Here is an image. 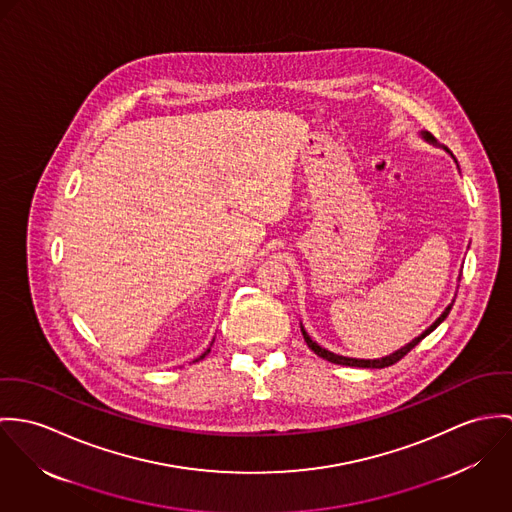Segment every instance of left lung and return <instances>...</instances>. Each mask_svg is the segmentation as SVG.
Instances as JSON below:
<instances>
[{
	"mask_svg": "<svg viewBox=\"0 0 512 512\" xmlns=\"http://www.w3.org/2000/svg\"><path fill=\"white\" fill-rule=\"evenodd\" d=\"M420 137L426 141V143H432V145H438V141L428 133V131H420ZM446 149V147H444ZM448 151V149H446ZM450 153V151H448ZM452 155V153H450ZM454 157V155H452ZM455 161V159H454ZM457 163V161H455ZM459 169V167H457ZM459 279H461V273H459V277H457V283H459ZM455 300H452V304H448L446 306V310L438 316V320L430 326V328H426L418 338H414L412 341H408L404 347H400L397 351H393L391 355H385V357H381V359H357V357H345V355H340V353H334V351H328L326 347H322L320 343H316V341L312 340L310 336H308V332L304 330V326H302V322H300V332H302V336H304V341L308 343V347L316 353V355H320V357H324L326 361H330V363H336V365H347V367H363V369H383V367H389V365H393V363H397L400 361L414 345H418L420 341L424 340L430 332H434L446 318H448V314H450V310H452V306H454Z\"/></svg>",
	"mask_w": 512,
	"mask_h": 512,
	"instance_id": "obj_1",
	"label": "left lung"
}]
</instances>
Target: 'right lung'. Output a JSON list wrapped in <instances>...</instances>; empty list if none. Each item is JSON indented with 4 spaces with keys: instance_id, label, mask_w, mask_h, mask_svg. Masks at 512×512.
I'll return each mask as SVG.
<instances>
[{
    "instance_id": "obj_1",
    "label": "right lung",
    "mask_w": 512,
    "mask_h": 512,
    "mask_svg": "<svg viewBox=\"0 0 512 512\" xmlns=\"http://www.w3.org/2000/svg\"><path fill=\"white\" fill-rule=\"evenodd\" d=\"M212 343H214V341H212ZM212 343H210V347H212ZM210 347H208V349H206V351H204V353H202L198 359H194V361H200V359H204V357L210 353Z\"/></svg>"
}]
</instances>
